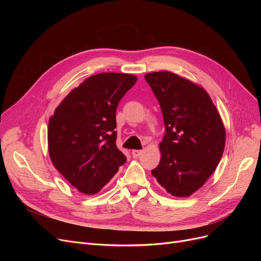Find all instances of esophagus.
<instances>
[{"label": "esophagus", "mask_w": 261, "mask_h": 261, "mask_svg": "<svg viewBox=\"0 0 261 261\" xmlns=\"http://www.w3.org/2000/svg\"><path fill=\"white\" fill-rule=\"evenodd\" d=\"M141 152H143V151H141V150H133V151H132V155L134 156V158H138L140 154H141Z\"/></svg>", "instance_id": "34e87169"}]
</instances>
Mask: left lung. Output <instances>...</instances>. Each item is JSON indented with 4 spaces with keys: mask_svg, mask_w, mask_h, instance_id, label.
<instances>
[{
    "mask_svg": "<svg viewBox=\"0 0 261 261\" xmlns=\"http://www.w3.org/2000/svg\"><path fill=\"white\" fill-rule=\"evenodd\" d=\"M145 78L159 101L167 132L151 174L172 196L188 197L206 183L222 158L223 122L201 86L168 70Z\"/></svg>",
    "mask_w": 261,
    "mask_h": 261,
    "instance_id": "left-lung-1",
    "label": "left lung"
}]
</instances>
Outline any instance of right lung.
Wrapping results in <instances>:
<instances>
[{
	"mask_svg": "<svg viewBox=\"0 0 261 261\" xmlns=\"http://www.w3.org/2000/svg\"><path fill=\"white\" fill-rule=\"evenodd\" d=\"M137 82L135 75L101 73L73 89L49 120L50 159L78 191H101L126 156L116 147V108Z\"/></svg>",
	"mask_w": 261,
	"mask_h": 261,
	"instance_id": "right-lung-1",
	"label": "right lung"
}]
</instances>
